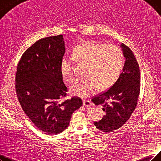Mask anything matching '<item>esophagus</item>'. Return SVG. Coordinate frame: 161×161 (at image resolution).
<instances>
[{
  "mask_svg": "<svg viewBox=\"0 0 161 161\" xmlns=\"http://www.w3.org/2000/svg\"><path fill=\"white\" fill-rule=\"evenodd\" d=\"M83 105L85 107H90L92 106V103H91L89 100H84L83 101Z\"/></svg>",
  "mask_w": 161,
  "mask_h": 161,
  "instance_id": "1",
  "label": "esophagus"
}]
</instances>
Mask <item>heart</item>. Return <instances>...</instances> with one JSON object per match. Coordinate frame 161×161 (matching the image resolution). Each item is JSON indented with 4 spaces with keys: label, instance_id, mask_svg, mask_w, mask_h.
<instances>
[{
    "label": "heart",
    "instance_id": "b5f03b06",
    "mask_svg": "<svg viewBox=\"0 0 161 161\" xmlns=\"http://www.w3.org/2000/svg\"><path fill=\"white\" fill-rule=\"evenodd\" d=\"M75 61L85 64L84 77L77 79L70 87L71 93L86 98L96 88L103 91L115 84L125 66V55L116 45L88 41L72 49L70 56L61 63V74L63 79L72 81Z\"/></svg>",
    "mask_w": 161,
    "mask_h": 161
}]
</instances>
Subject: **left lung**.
<instances>
[{
    "instance_id": "8db88e82",
    "label": "left lung",
    "mask_w": 161,
    "mask_h": 161,
    "mask_svg": "<svg viewBox=\"0 0 161 161\" xmlns=\"http://www.w3.org/2000/svg\"><path fill=\"white\" fill-rule=\"evenodd\" d=\"M121 47L125 57L119 78L110 88L92 98L96 106L102 107L106 115L94 124L103 132L118 130L130 119L137 105L141 76L139 64L132 51L124 43Z\"/></svg>"
}]
</instances>
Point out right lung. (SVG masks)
Here are the masks:
<instances>
[{
    "instance_id": "obj_1",
    "label": "right lung",
    "mask_w": 161,
    "mask_h": 161,
    "mask_svg": "<svg viewBox=\"0 0 161 161\" xmlns=\"http://www.w3.org/2000/svg\"><path fill=\"white\" fill-rule=\"evenodd\" d=\"M65 48L62 35L37 41L21 57L16 73V91L23 110L42 131L57 135L68 127L80 98L65 99L68 88L61 74Z\"/></svg>"
}]
</instances>
